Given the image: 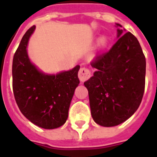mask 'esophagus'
Returning a JSON list of instances; mask_svg holds the SVG:
<instances>
[{"label": "esophagus", "instance_id": "obj_1", "mask_svg": "<svg viewBox=\"0 0 157 157\" xmlns=\"http://www.w3.org/2000/svg\"><path fill=\"white\" fill-rule=\"evenodd\" d=\"M90 71L87 67H81L78 72V77L81 82H85L90 77Z\"/></svg>", "mask_w": 157, "mask_h": 157}]
</instances>
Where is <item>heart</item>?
Masks as SVG:
<instances>
[{"label":"heart","instance_id":"obj_1","mask_svg":"<svg viewBox=\"0 0 157 157\" xmlns=\"http://www.w3.org/2000/svg\"><path fill=\"white\" fill-rule=\"evenodd\" d=\"M107 38H103V39H102V40H100V44L102 45H106V44H107Z\"/></svg>","mask_w":157,"mask_h":157}]
</instances>
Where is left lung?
I'll use <instances>...</instances> for the list:
<instances>
[{
	"label": "left lung",
	"instance_id": "left-lung-1",
	"mask_svg": "<svg viewBox=\"0 0 157 157\" xmlns=\"http://www.w3.org/2000/svg\"><path fill=\"white\" fill-rule=\"evenodd\" d=\"M117 33L120 38L113 46L91 62L96 71L84 83L94 121L105 127L129 119L139 108L145 89L146 59L139 40L129 32Z\"/></svg>",
	"mask_w": 157,
	"mask_h": 157
}]
</instances>
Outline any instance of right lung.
Returning <instances> with one entry per match:
<instances>
[{"instance_id":"add662e5","label":"right lung","mask_w":157,"mask_h":157,"mask_svg":"<svg viewBox=\"0 0 157 157\" xmlns=\"http://www.w3.org/2000/svg\"><path fill=\"white\" fill-rule=\"evenodd\" d=\"M34 30L33 26L26 32L13 55V95L21 112L32 123L44 129H55L67 119L71 98L80 83V66L56 76L38 71L26 50Z\"/></svg>"}]
</instances>
